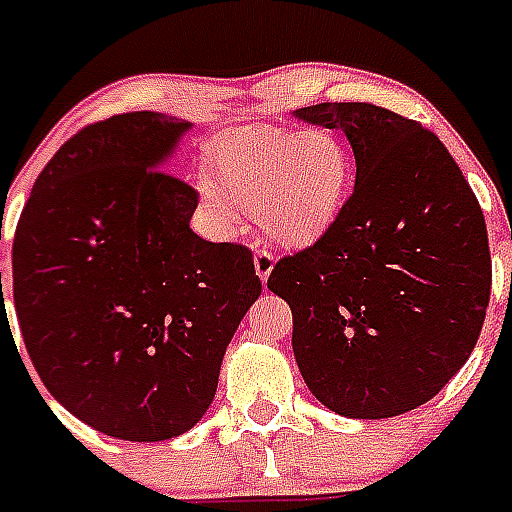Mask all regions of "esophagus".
Here are the masks:
<instances>
[{
  "label": "esophagus",
  "instance_id": "1",
  "mask_svg": "<svg viewBox=\"0 0 512 512\" xmlns=\"http://www.w3.org/2000/svg\"><path fill=\"white\" fill-rule=\"evenodd\" d=\"M273 265H276V255H273L271 249H257L255 252V271H257V276H260V279H268V276H271V271H273Z\"/></svg>",
  "mask_w": 512,
  "mask_h": 512
}]
</instances>
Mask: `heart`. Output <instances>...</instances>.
I'll return each mask as SVG.
<instances>
[{"instance_id": "b5f03b06", "label": "heart", "mask_w": 512, "mask_h": 512, "mask_svg": "<svg viewBox=\"0 0 512 512\" xmlns=\"http://www.w3.org/2000/svg\"><path fill=\"white\" fill-rule=\"evenodd\" d=\"M214 177H199L209 220L233 231L244 212L271 239L305 247L335 225L353 180V156L335 130L241 127L212 151Z\"/></svg>"}]
</instances>
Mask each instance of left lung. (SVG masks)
<instances>
[{
    "label": "left lung",
    "instance_id": "8db88e82",
    "mask_svg": "<svg viewBox=\"0 0 512 512\" xmlns=\"http://www.w3.org/2000/svg\"><path fill=\"white\" fill-rule=\"evenodd\" d=\"M297 119L342 130L356 185L335 225L273 265L308 388L342 417L412 412L460 372L492 295L481 204L441 140L372 103H319Z\"/></svg>",
    "mask_w": 512,
    "mask_h": 512
}]
</instances>
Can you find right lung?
Returning <instances> with one entry per match:
<instances>
[{"label": "right lung", "instance_id": "obj_1", "mask_svg": "<svg viewBox=\"0 0 512 512\" xmlns=\"http://www.w3.org/2000/svg\"><path fill=\"white\" fill-rule=\"evenodd\" d=\"M191 124L132 111L52 156L12 239V303L39 380L90 428L164 441L207 412L263 281L252 249L188 228L199 193L159 170ZM2 316V273H0Z\"/></svg>", "mask_w": 512, "mask_h": 512}]
</instances>
